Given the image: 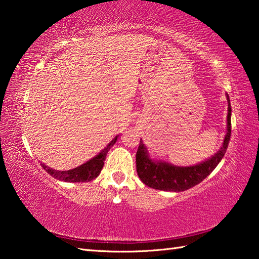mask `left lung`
<instances>
[{"instance_id":"obj_1","label":"left lung","mask_w":259,"mask_h":259,"mask_svg":"<svg viewBox=\"0 0 259 259\" xmlns=\"http://www.w3.org/2000/svg\"><path fill=\"white\" fill-rule=\"evenodd\" d=\"M227 98V134L223 144L213 157L201 163L189 165V167H177L164 161L153 160L150 158L143 141H140L138 152H136V171L143 184L151 188L165 190V192H184L203 182L215 169L226 154L231 136V105L228 95Z\"/></svg>"}]
</instances>
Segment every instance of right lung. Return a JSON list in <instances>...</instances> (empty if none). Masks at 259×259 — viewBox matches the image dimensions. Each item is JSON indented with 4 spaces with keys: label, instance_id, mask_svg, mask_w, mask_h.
<instances>
[{
    "label": "right lung",
    "instance_id": "1",
    "mask_svg": "<svg viewBox=\"0 0 259 259\" xmlns=\"http://www.w3.org/2000/svg\"><path fill=\"white\" fill-rule=\"evenodd\" d=\"M118 135L115 136L113 141H110L108 145L101 151L99 154H97L96 157L92 158L91 160L87 161L85 163L79 165L74 169L66 170V171H57V170H54L50 167H47L46 164L40 163L41 167L46 170V171L53 176L54 178L57 180H62V182H67V183H85V182H91L95 178L99 176L102 167H104V161L106 159V155L108 153L111 146H113Z\"/></svg>",
    "mask_w": 259,
    "mask_h": 259
}]
</instances>
